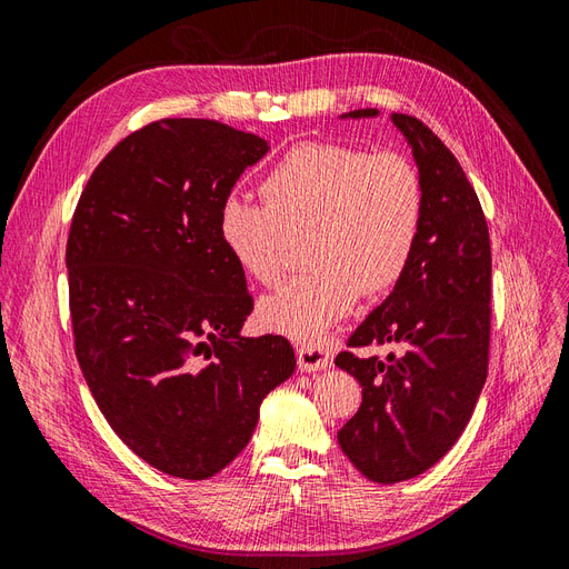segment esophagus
<instances>
[{
  "label": "esophagus",
  "instance_id": "obj_1",
  "mask_svg": "<svg viewBox=\"0 0 569 569\" xmlns=\"http://www.w3.org/2000/svg\"><path fill=\"white\" fill-rule=\"evenodd\" d=\"M297 356H299V368L303 372H318L332 366V353L327 343H316V341H303L297 347Z\"/></svg>",
  "mask_w": 569,
  "mask_h": 569
}]
</instances>
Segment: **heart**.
<instances>
[{
    "label": "heart",
    "instance_id": "1",
    "mask_svg": "<svg viewBox=\"0 0 569 569\" xmlns=\"http://www.w3.org/2000/svg\"><path fill=\"white\" fill-rule=\"evenodd\" d=\"M263 203L228 197L218 211L222 249L258 284H278L291 242L311 272L258 306L274 332L313 339L363 295H382L416 253L425 187L403 153L341 142L291 147L258 184Z\"/></svg>",
    "mask_w": 569,
    "mask_h": 569
}]
</instances>
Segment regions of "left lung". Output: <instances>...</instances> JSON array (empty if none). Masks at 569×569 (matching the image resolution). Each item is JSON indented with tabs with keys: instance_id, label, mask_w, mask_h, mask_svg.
Here are the masks:
<instances>
[{
	"instance_id": "obj_1",
	"label": "left lung",
	"mask_w": 569,
	"mask_h": 569,
	"mask_svg": "<svg viewBox=\"0 0 569 569\" xmlns=\"http://www.w3.org/2000/svg\"><path fill=\"white\" fill-rule=\"evenodd\" d=\"M358 109L341 118H375ZM412 149L425 187L416 253L391 295L358 325L349 347H391L335 366L363 387V403L339 429L360 475L396 485L432 468L468 427L489 368L491 244L481 203L458 159L422 120L391 113Z\"/></svg>"
}]
</instances>
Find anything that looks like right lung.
<instances>
[{"label":"right lung","mask_w":569,"mask_h":569,"mask_svg":"<svg viewBox=\"0 0 569 569\" xmlns=\"http://www.w3.org/2000/svg\"><path fill=\"white\" fill-rule=\"evenodd\" d=\"M268 149L218 120H157L94 168L68 232L84 382L128 449L180 479L228 468L297 366L284 337H242L253 299L218 237L220 203Z\"/></svg>","instance_id":"right-lung-1"}]
</instances>
